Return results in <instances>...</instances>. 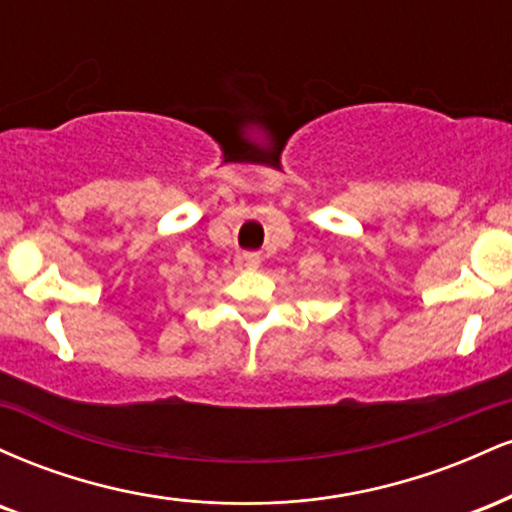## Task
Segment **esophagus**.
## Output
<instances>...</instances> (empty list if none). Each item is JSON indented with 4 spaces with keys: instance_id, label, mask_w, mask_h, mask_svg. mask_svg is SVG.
I'll use <instances>...</instances> for the list:
<instances>
[{
    "instance_id": "obj_1",
    "label": "esophagus",
    "mask_w": 512,
    "mask_h": 512,
    "mask_svg": "<svg viewBox=\"0 0 512 512\" xmlns=\"http://www.w3.org/2000/svg\"><path fill=\"white\" fill-rule=\"evenodd\" d=\"M243 264L245 269H257L260 267V255L257 252H243Z\"/></svg>"
}]
</instances>
